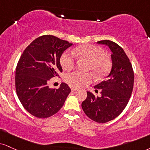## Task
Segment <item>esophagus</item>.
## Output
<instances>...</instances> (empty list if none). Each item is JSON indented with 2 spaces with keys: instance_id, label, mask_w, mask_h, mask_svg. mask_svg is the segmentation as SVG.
I'll return each instance as SVG.
<instances>
[{
  "instance_id": "1",
  "label": "esophagus",
  "mask_w": 150,
  "mask_h": 150,
  "mask_svg": "<svg viewBox=\"0 0 150 150\" xmlns=\"http://www.w3.org/2000/svg\"><path fill=\"white\" fill-rule=\"evenodd\" d=\"M71 90H72V91H77V90H78V89H77V88L71 87Z\"/></svg>"
}]
</instances>
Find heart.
<instances>
[{
    "label": "heart",
    "mask_w": 150,
    "mask_h": 150,
    "mask_svg": "<svg viewBox=\"0 0 150 150\" xmlns=\"http://www.w3.org/2000/svg\"><path fill=\"white\" fill-rule=\"evenodd\" d=\"M75 54L88 61L86 70H90L95 77L101 78L105 76L110 71L111 62L109 58L103 54V50L98 47L91 44H86L77 47L73 53L65 52L61 55L60 63L65 70H70L75 66ZM64 81L73 87H82L92 80V74L82 73L80 72H72L64 76Z\"/></svg>",
    "instance_id": "obj_1"
}]
</instances>
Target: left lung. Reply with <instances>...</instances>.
Masks as SVG:
<instances>
[{
    "label": "left lung",
    "mask_w": 150,
    "mask_h": 150,
    "mask_svg": "<svg viewBox=\"0 0 150 150\" xmlns=\"http://www.w3.org/2000/svg\"><path fill=\"white\" fill-rule=\"evenodd\" d=\"M97 42L110 49L112 69L107 78L94 86L101 89L100 96L87 91L82 108L91 120L106 123L119 116L127 106L132 93L134 73L129 59L120 45L108 40Z\"/></svg>",
    "instance_id": "8db88e82"
}]
</instances>
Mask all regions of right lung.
Wrapping results in <instances>:
<instances>
[{
	"mask_svg": "<svg viewBox=\"0 0 150 150\" xmlns=\"http://www.w3.org/2000/svg\"><path fill=\"white\" fill-rule=\"evenodd\" d=\"M72 43L51 35L32 42L19 59L15 72L17 94L23 108L38 118H47L59 111L71 89L62 82L50 89V80L62 72L60 58Z\"/></svg>",
	"mask_w": 150,
	"mask_h": 150,
	"instance_id": "right-lung-1",
	"label": "right lung"
}]
</instances>
